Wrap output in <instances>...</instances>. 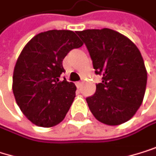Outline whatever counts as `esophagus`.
<instances>
[{
  "label": "esophagus",
  "mask_w": 156,
  "mask_h": 156,
  "mask_svg": "<svg viewBox=\"0 0 156 156\" xmlns=\"http://www.w3.org/2000/svg\"><path fill=\"white\" fill-rule=\"evenodd\" d=\"M76 88H80L82 86V83L80 81H77V82H76Z\"/></svg>",
  "instance_id": "esophagus-1"
}]
</instances>
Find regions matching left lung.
<instances>
[{
  "instance_id": "1",
  "label": "left lung",
  "mask_w": 156,
  "mask_h": 156,
  "mask_svg": "<svg viewBox=\"0 0 156 156\" xmlns=\"http://www.w3.org/2000/svg\"><path fill=\"white\" fill-rule=\"evenodd\" d=\"M76 34L86 44L97 75H103L93 96L86 101L94 117L108 126L129 121L142 104L147 71L138 47L110 28L86 29Z\"/></svg>"
}]
</instances>
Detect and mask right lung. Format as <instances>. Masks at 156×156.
I'll use <instances>...</instances> for the list:
<instances>
[{
	"instance_id": "1",
	"label": "right lung",
	"mask_w": 156,
	"mask_h": 156,
	"mask_svg": "<svg viewBox=\"0 0 156 156\" xmlns=\"http://www.w3.org/2000/svg\"><path fill=\"white\" fill-rule=\"evenodd\" d=\"M83 45L71 30H49L33 37L23 48L15 66L13 92L17 105L33 124L51 128L66 117L76 87L59 77L63 60Z\"/></svg>"
}]
</instances>
